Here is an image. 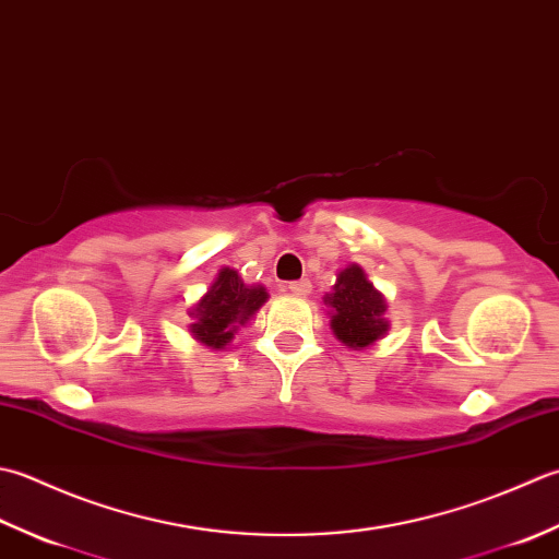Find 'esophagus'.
I'll list each match as a JSON object with an SVG mask.
<instances>
[{
	"instance_id": "1",
	"label": "esophagus",
	"mask_w": 559,
	"mask_h": 559,
	"mask_svg": "<svg viewBox=\"0 0 559 559\" xmlns=\"http://www.w3.org/2000/svg\"><path fill=\"white\" fill-rule=\"evenodd\" d=\"M287 289L294 296H309L311 294V282L309 280H296V282H289Z\"/></svg>"
}]
</instances>
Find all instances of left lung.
Masks as SVG:
<instances>
[{"label": "left lung", "mask_w": 559, "mask_h": 559, "mask_svg": "<svg viewBox=\"0 0 559 559\" xmlns=\"http://www.w3.org/2000/svg\"><path fill=\"white\" fill-rule=\"evenodd\" d=\"M330 330L349 349H367L389 333V304L369 282L361 265L352 263L337 272V280L323 296Z\"/></svg>", "instance_id": "obj_1"}]
</instances>
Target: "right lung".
<instances>
[{
    "label": "right lung",
    "instance_id": "right-lung-1",
    "mask_svg": "<svg viewBox=\"0 0 559 559\" xmlns=\"http://www.w3.org/2000/svg\"><path fill=\"white\" fill-rule=\"evenodd\" d=\"M270 299L263 284H246L234 267L216 272L210 289L190 309V335L210 349H226L236 330L253 318Z\"/></svg>",
    "mask_w": 559,
    "mask_h": 559
}]
</instances>
